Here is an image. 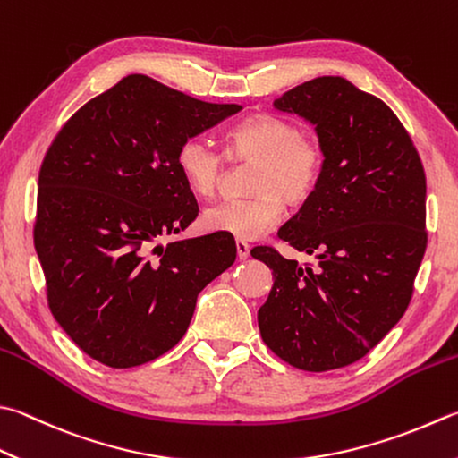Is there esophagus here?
<instances>
[{
	"mask_svg": "<svg viewBox=\"0 0 458 458\" xmlns=\"http://www.w3.org/2000/svg\"><path fill=\"white\" fill-rule=\"evenodd\" d=\"M235 247H237V257L241 259V261H243V259H247L249 257V247L245 241H241V239H237V243H235Z\"/></svg>",
	"mask_w": 458,
	"mask_h": 458,
	"instance_id": "34e87169",
	"label": "esophagus"
}]
</instances>
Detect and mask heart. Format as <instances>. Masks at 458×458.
<instances>
[{
  "mask_svg": "<svg viewBox=\"0 0 458 458\" xmlns=\"http://www.w3.org/2000/svg\"><path fill=\"white\" fill-rule=\"evenodd\" d=\"M225 141L231 161L253 163L245 185L251 197L207 207L201 217L205 229L241 241L263 237L279 223L281 201L305 203L321 181L323 145L289 119L271 114L245 117L229 129ZM175 163L185 185L199 197H211L225 175V155L203 137H187Z\"/></svg>",
  "mask_w": 458,
  "mask_h": 458,
  "instance_id": "obj_1",
  "label": "heart"
}]
</instances>
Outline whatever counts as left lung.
<instances>
[{
    "label": "left lung",
    "mask_w": 458,
    "mask_h": 458,
    "mask_svg": "<svg viewBox=\"0 0 458 458\" xmlns=\"http://www.w3.org/2000/svg\"><path fill=\"white\" fill-rule=\"evenodd\" d=\"M275 107L313 123L325 151L315 193L277 233L318 263L255 247L275 279L257 321L284 363L321 373L363 359L407 310L427 249V179L391 107L343 77L301 83Z\"/></svg>",
    "instance_id": "1"
}]
</instances>
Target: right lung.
Here are the masks:
<instances>
[{
  "label": "right lung",
  "instance_id": "right-lung-1",
  "mask_svg": "<svg viewBox=\"0 0 458 458\" xmlns=\"http://www.w3.org/2000/svg\"><path fill=\"white\" fill-rule=\"evenodd\" d=\"M133 73L59 129L39 169L33 243L47 305L85 355L114 369L174 349L197 295L235 263L227 233L157 243L199 215L175 155L237 114Z\"/></svg>",
  "mask_w": 458,
  "mask_h": 458
}]
</instances>
